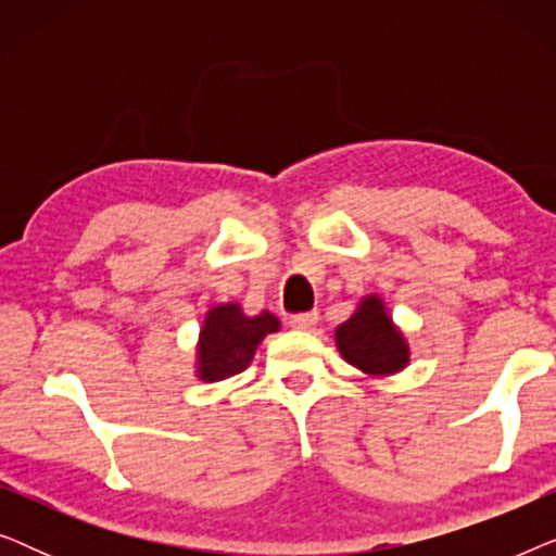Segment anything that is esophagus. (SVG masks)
<instances>
[{
	"label": "esophagus",
	"mask_w": 556,
	"mask_h": 556,
	"mask_svg": "<svg viewBox=\"0 0 556 556\" xmlns=\"http://www.w3.org/2000/svg\"><path fill=\"white\" fill-rule=\"evenodd\" d=\"M288 324H291L293 329H299V331H311L318 324V314H316V311H308V314H295V316L288 318Z\"/></svg>",
	"instance_id": "obj_1"
}]
</instances>
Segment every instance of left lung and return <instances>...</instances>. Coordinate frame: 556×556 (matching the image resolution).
Returning a JSON list of instances; mask_svg holds the SVG:
<instances>
[{"label": "left lung", "mask_w": 556, "mask_h": 556, "mask_svg": "<svg viewBox=\"0 0 556 556\" xmlns=\"http://www.w3.org/2000/svg\"><path fill=\"white\" fill-rule=\"evenodd\" d=\"M333 339L344 362L369 377L397 375L409 364L407 339L387 314L384 301L375 293L364 295Z\"/></svg>", "instance_id": "8db88e82"}]
</instances>
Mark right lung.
Returning <instances> with one entry per match:
<instances>
[{
	"label": "right lung",
	"mask_w": 556,
	"mask_h": 556,
	"mask_svg": "<svg viewBox=\"0 0 556 556\" xmlns=\"http://www.w3.org/2000/svg\"><path fill=\"white\" fill-rule=\"evenodd\" d=\"M280 321L270 311L257 316L242 314L240 303H219L204 314L197 341V377L219 382L250 367L255 349L268 333H276Z\"/></svg>",
	"instance_id": "right-lung-1"
}]
</instances>
